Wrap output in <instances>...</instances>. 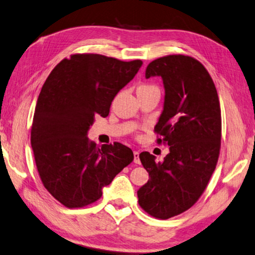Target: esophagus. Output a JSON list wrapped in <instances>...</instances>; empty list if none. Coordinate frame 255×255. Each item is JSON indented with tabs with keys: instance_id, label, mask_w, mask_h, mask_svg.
Wrapping results in <instances>:
<instances>
[{
	"instance_id": "esophagus-1",
	"label": "esophagus",
	"mask_w": 255,
	"mask_h": 255,
	"mask_svg": "<svg viewBox=\"0 0 255 255\" xmlns=\"http://www.w3.org/2000/svg\"><path fill=\"white\" fill-rule=\"evenodd\" d=\"M133 157H134V163L140 164V158H139V151H133Z\"/></svg>"
}]
</instances>
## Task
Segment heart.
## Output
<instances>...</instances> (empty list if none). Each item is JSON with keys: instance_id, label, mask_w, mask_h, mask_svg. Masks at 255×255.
I'll list each match as a JSON object with an SVG mask.
<instances>
[{"instance_id": "b5f03b06", "label": "heart", "mask_w": 255, "mask_h": 255, "mask_svg": "<svg viewBox=\"0 0 255 255\" xmlns=\"http://www.w3.org/2000/svg\"><path fill=\"white\" fill-rule=\"evenodd\" d=\"M151 89H157V88L154 87V85H150V84H143V85H140L138 90H136V92H138V91H146V90H151Z\"/></svg>"}]
</instances>
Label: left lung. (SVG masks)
<instances>
[{"label": "left lung", "mask_w": 255, "mask_h": 255, "mask_svg": "<svg viewBox=\"0 0 255 255\" xmlns=\"http://www.w3.org/2000/svg\"><path fill=\"white\" fill-rule=\"evenodd\" d=\"M155 76L162 77L165 90L155 131L170 152L163 162L141 152L150 178L136 194L148 214L168 219L190 209L210 181L220 152L221 111L212 78L194 58H158L146 69V78Z\"/></svg>", "instance_id": "obj_1"}]
</instances>
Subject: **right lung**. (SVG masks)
<instances>
[{"label":"right lung","instance_id":"1","mask_svg":"<svg viewBox=\"0 0 255 255\" xmlns=\"http://www.w3.org/2000/svg\"><path fill=\"white\" fill-rule=\"evenodd\" d=\"M141 66V60L74 54L43 84L30 143L43 185L62 205L74 209L98 201L104 187L133 160L128 147L114 142L99 148L88 132L95 116H108L112 101Z\"/></svg>","mask_w":255,"mask_h":255}]
</instances>
